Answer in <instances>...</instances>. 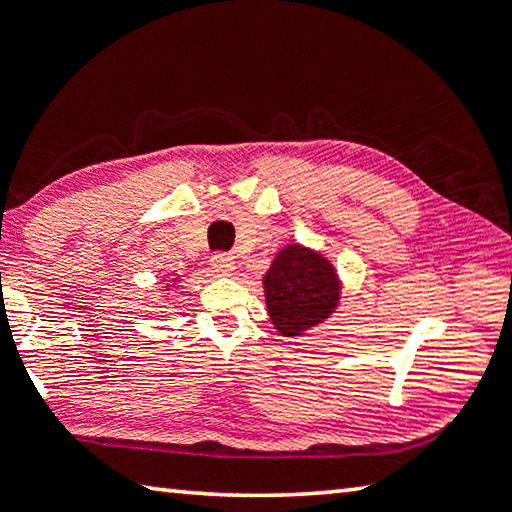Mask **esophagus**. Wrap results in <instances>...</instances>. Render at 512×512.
Segmentation results:
<instances>
[{
    "instance_id": "34e87169",
    "label": "esophagus",
    "mask_w": 512,
    "mask_h": 512,
    "mask_svg": "<svg viewBox=\"0 0 512 512\" xmlns=\"http://www.w3.org/2000/svg\"><path fill=\"white\" fill-rule=\"evenodd\" d=\"M209 262H212V269L216 273H221V275H227V273L234 271V262H232V257L227 255V253H216V255H212V259H209Z\"/></svg>"
}]
</instances>
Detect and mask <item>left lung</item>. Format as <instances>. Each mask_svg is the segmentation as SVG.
<instances>
[{
	"instance_id": "left-lung-1",
	"label": "left lung",
	"mask_w": 512,
	"mask_h": 512,
	"mask_svg": "<svg viewBox=\"0 0 512 512\" xmlns=\"http://www.w3.org/2000/svg\"><path fill=\"white\" fill-rule=\"evenodd\" d=\"M266 310L282 337H300L339 303V280L326 257L291 243L264 275Z\"/></svg>"
}]
</instances>
